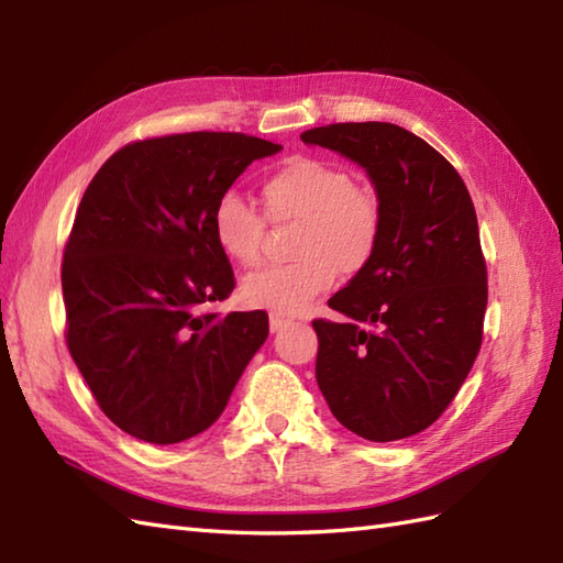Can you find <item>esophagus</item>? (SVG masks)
<instances>
[{"instance_id":"34e87169","label":"esophagus","mask_w":563,"mask_h":563,"mask_svg":"<svg viewBox=\"0 0 563 563\" xmlns=\"http://www.w3.org/2000/svg\"><path fill=\"white\" fill-rule=\"evenodd\" d=\"M268 324H271V331H273V333H278V331H283V329H288V327L292 324V319L280 317V314H271Z\"/></svg>"}]
</instances>
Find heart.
I'll return each instance as SVG.
<instances>
[{"label":"heart","instance_id":"b5f03b06","mask_svg":"<svg viewBox=\"0 0 563 563\" xmlns=\"http://www.w3.org/2000/svg\"><path fill=\"white\" fill-rule=\"evenodd\" d=\"M263 206L275 224L300 222L295 232V263L271 266L246 278L249 307L273 314H302L343 275H355L375 258L385 206L377 190L355 181L353 172L327 157L295 154L263 178ZM212 236L222 254L242 268L263 256L266 218L236 190H227L212 210Z\"/></svg>","mask_w":563,"mask_h":563}]
</instances>
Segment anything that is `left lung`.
Masks as SVG:
<instances>
[{
	"mask_svg": "<svg viewBox=\"0 0 563 563\" xmlns=\"http://www.w3.org/2000/svg\"><path fill=\"white\" fill-rule=\"evenodd\" d=\"M369 174L385 206L375 258L314 319L317 385L331 413L373 442L433 426L479 355L486 258L470 190L426 140L391 123L305 130Z\"/></svg>",
	"mask_w": 563,
	"mask_h": 563,
	"instance_id": "obj_1",
	"label": "left lung"
}]
</instances>
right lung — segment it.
<instances>
[{"instance_id": "obj_1", "label": "right lung", "mask_w": 563, "mask_h": 563, "mask_svg": "<svg viewBox=\"0 0 563 563\" xmlns=\"http://www.w3.org/2000/svg\"><path fill=\"white\" fill-rule=\"evenodd\" d=\"M280 150L244 133L135 140L84 190L63 256L65 341L93 399L145 442L210 428L268 336V314L202 312L234 290L212 210Z\"/></svg>"}]
</instances>
